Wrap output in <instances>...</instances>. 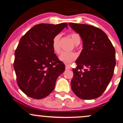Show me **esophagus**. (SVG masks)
I'll return each mask as SVG.
<instances>
[{
  "instance_id": "1",
  "label": "esophagus",
  "mask_w": 123,
  "mask_h": 123,
  "mask_svg": "<svg viewBox=\"0 0 123 123\" xmlns=\"http://www.w3.org/2000/svg\"><path fill=\"white\" fill-rule=\"evenodd\" d=\"M66 70L71 69V66L69 65V64H66Z\"/></svg>"
}]
</instances>
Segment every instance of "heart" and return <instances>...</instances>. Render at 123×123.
Here are the masks:
<instances>
[{
  "label": "heart",
  "instance_id": "heart-1",
  "mask_svg": "<svg viewBox=\"0 0 123 123\" xmlns=\"http://www.w3.org/2000/svg\"><path fill=\"white\" fill-rule=\"evenodd\" d=\"M70 36L76 45L80 44L81 42V37L79 34L77 33H72L70 35ZM60 35L55 36L53 39L52 43H51L53 50L56 54H60V53L61 52V49H60ZM76 59H77V55L73 52H62L59 56V60L66 64H70L74 61Z\"/></svg>",
  "mask_w": 123,
  "mask_h": 123
}]
</instances>
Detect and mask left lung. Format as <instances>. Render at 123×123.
I'll list each match as a JSON object with an SVG mask.
<instances>
[{"instance_id":"left-lung-1","label":"left lung","mask_w":123,"mask_h":123,"mask_svg":"<svg viewBox=\"0 0 123 123\" xmlns=\"http://www.w3.org/2000/svg\"><path fill=\"white\" fill-rule=\"evenodd\" d=\"M79 34L83 49L73 68L71 87L80 98L92 100L101 96L111 80L116 66L115 49L106 34L88 25L68 23ZM86 67L84 70H81Z\"/></svg>"}]
</instances>
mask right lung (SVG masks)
Returning <instances> with one entry per match:
<instances>
[{"label":"right lung","instance_id":"add662e5","mask_svg":"<svg viewBox=\"0 0 123 123\" xmlns=\"http://www.w3.org/2000/svg\"><path fill=\"white\" fill-rule=\"evenodd\" d=\"M67 28L66 23H41L27 31L14 52V68L21 90L29 97L41 99L55 87L58 77L65 70L52 49L53 39Z\"/></svg>","mask_w":123,"mask_h":123}]
</instances>
